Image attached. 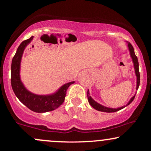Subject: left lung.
Segmentation results:
<instances>
[{
	"label": "left lung",
	"mask_w": 151,
	"mask_h": 151,
	"mask_svg": "<svg viewBox=\"0 0 151 151\" xmlns=\"http://www.w3.org/2000/svg\"><path fill=\"white\" fill-rule=\"evenodd\" d=\"M128 47H129L130 54H131V56L132 58V60H133V62L134 64V69H135V75H136V76H137V86H136V90H137L138 88H139V83H140V74H139V63H138L137 57L136 56L135 54V51H134L133 47L132 46V45L130 42H128ZM135 95L131 99V100H130L129 103H128L126 106L119 107V108H117V109H112V108H108V107L104 106H102V105L99 104V103L96 102V101H95L94 100H93V98L90 96L89 91L88 90V91H87L88 101V102H89V104H91V106L92 107H93V108L95 109H96L97 111H102V112H106V113L116 112V111H118L119 110H121V109H124L125 106L129 105L132 102H133L134 98H135Z\"/></svg>",
	"instance_id": "1"
}]
</instances>
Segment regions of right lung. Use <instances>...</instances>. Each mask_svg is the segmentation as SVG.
<instances>
[{
	"mask_svg": "<svg viewBox=\"0 0 151 151\" xmlns=\"http://www.w3.org/2000/svg\"><path fill=\"white\" fill-rule=\"evenodd\" d=\"M33 37L22 41L12 59L11 84L14 93L22 104L36 113H45L55 110L63 104L65 101L67 88L71 84L74 83V81L64 84L55 93L47 96L34 94L27 90L20 78V62L24 49L30 43Z\"/></svg>",
	"mask_w": 151,
	"mask_h": 151,
	"instance_id": "1",
	"label": "right lung"
}]
</instances>
